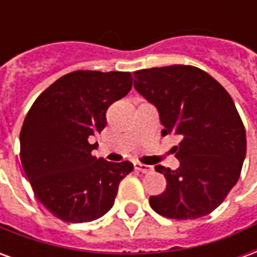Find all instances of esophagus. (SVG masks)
Segmentation results:
<instances>
[{
    "label": "esophagus",
    "instance_id": "obj_1",
    "mask_svg": "<svg viewBox=\"0 0 257 257\" xmlns=\"http://www.w3.org/2000/svg\"><path fill=\"white\" fill-rule=\"evenodd\" d=\"M135 169L142 173H150L153 171V167L146 165V164H140V162H135Z\"/></svg>",
    "mask_w": 257,
    "mask_h": 257
}]
</instances>
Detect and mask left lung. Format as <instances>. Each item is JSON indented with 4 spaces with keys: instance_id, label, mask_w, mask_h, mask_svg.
<instances>
[{
    "instance_id": "obj_1",
    "label": "left lung",
    "mask_w": 257,
    "mask_h": 257,
    "mask_svg": "<svg viewBox=\"0 0 257 257\" xmlns=\"http://www.w3.org/2000/svg\"><path fill=\"white\" fill-rule=\"evenodd\" d=\"M134 86L156 107L162 135L179 136L178 169L157 165L167 190L150 205L169 219L209 215L235 186L246 154V135L231 96L209 74L175 64L139 70Z\"/></svg>"
}]
</instances>
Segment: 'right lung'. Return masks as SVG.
I'll use <instances>...</instances> for the list:
<instances>
[{"label": "right lung", "mask_w": 257, "mask_h": 257, "mask_svg": "<svg viewBox=\"0 0 257 257\" xmlns=\"http://www.w3.org/2000/svg\"><path fill=\"white\" fill-rule=\"evenodd\" d=\"M132 74L73 71L37 97L20 132V161L38 201L68 223L106 215L129 161L93 157L92 142L107 125L106 111L128 95Z\"/></svg>", "instance_id": "add662e5"}]
</instances>
